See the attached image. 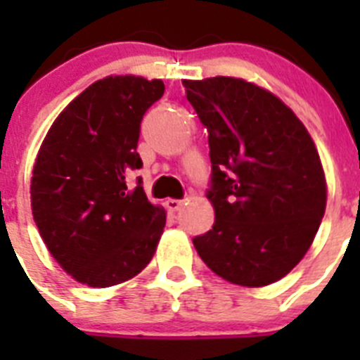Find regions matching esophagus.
Listing matches in <instances>:
<instances>
[{
	"mask_svg": "<svg viewBox=\"0 0 360 360\" xmlns=\"http://www.w3.org/2000/svg\"><path fill=\"white\" fill-rule=\"evenodd\" d=\"M182 205H184V202L182 200H167V202H165V207H167V211H171V212H176V211H180V209H182Z\"/></svg>",
	"mask_w": 360,
	"mask_h": 360,
	"instance_id": "obj_1",
	"label": "esophagus"
}]
</instances>
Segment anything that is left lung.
Here are the masks:
<instances>
[{
	"instance_id": "8db88e82",
	"label": "left lung",
	"mask_w": 360,
	"mask_h": 360,
	"mask_svg": "<svg viewBox=\"0 0 360 360\" xmlns=\"http://www.w3.org/2000/svg\"><path fill=\"white\" fill-rule=\"evenodd\" d=\"M209 131L214 225L193 240L240 287L279 281L304 257L326 209V178L304 124L278 95L238 77L182 81Z\"/></svg>"
}]
</instances>
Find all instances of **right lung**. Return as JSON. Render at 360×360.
Masks as SVG:
<instances>
[{"label": "right lung", "mask_w": 360, "mask_h": 360, "mask_svg": "<svg viewBox=\"0 0 360 360\" xmlns=\"http://www.w3.org/2000/svg\"><path fill=\"white\" fill-rule=\"evenodd\" d=\"M160 79L108 75L57 115L32 171V214L52 257L75 281L106 288L141 274L157 250L165 211L126 178Z\"/></svg>", "instance_id": "obj_1"}]
</instances>
